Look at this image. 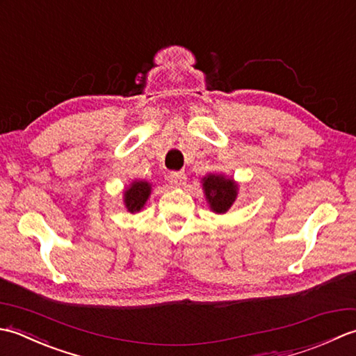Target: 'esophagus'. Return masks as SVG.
Returning a JSON list of instances; mask_svg holds the SVG:
<instances>
[{
  "mask_svg": "<svg viewBox=\"0 0 356 356\" xmlns=\"http://www.w3.org/2000/svg\"><path fill=\"white\" fill-rule=\"evenodd\" d=\"M186 180V174L184 171H172L170 172V182L176 186H182L185 185Z\"/></svg>",
  "mask_w": 356,
  "mask_h": 356,
  "instance_id": "34e87169",
  "label": "esophagus"
}]
</instances>
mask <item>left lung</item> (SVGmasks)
Instances as JSON below:
<instances>
[{
    "label": "left lung",
    "mask_w": 356,
    "mask_h": 356,
    "mask_svg": "<svg viewBox=\"0 0 356 356\" xmlns=\"http://www.w3.org/2000/svg\"><path fill=\"white\" fill-rule=\"evenodd\" d=\"M203 188H205L207 199L211 208L216 213H226L231 208L237 197V185L231 179L223 176H209L203 179Z\"/></svg>",
    "instance_id": "1"
}]
</instances>
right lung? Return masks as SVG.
<instances>
[{
	"mask_svg": "<svg viewBox=\"0 0 356 356\" xmlns=\"http://www.w3.org/2000/svg\"><path fill=\"white\" fill-rule=\"evenodd\" d=\"M151 193V185L147 182H133V185L125 191V205L130 213L140 211L145 205L148 195Z\"/></svg>",
	"mask_w": 356,
	"mask_h": 356,
	"instance_id": "right-lung-1",
	"label": "right lung"
}]
</instances>
